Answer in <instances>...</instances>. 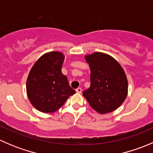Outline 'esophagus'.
Instances as JSON below:
<instances>
[{
  "instance_id": "esophagus-1",
  "label": "esophagus",
  "mask_w": 153,
  "mask_h": 153,
  "mask_svg": "<svg viewBox=\"0 0 153 153\" xmlns=\"http://www.w3.org/2000/svg\"><path fill=\"white\" fill-rule=\"evenodd\" d=\"M75 91H76L78 93H81V92H82V89H81V88H80V87H78V88H77L76 90H75Z\"/></svg>"
}]
</instances>
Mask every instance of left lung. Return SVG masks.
<instances>
[{"label": "left lung", "instance_id": "8db88e82", "mask_svg": "<svg viewBox=\"0 0 153 153\" xmlns=\"http://www.w3.org/2000/svg\"><path fill=\"white\" fill-rule=\"evenodd\" d=\"M85 59L91 70V84L83 95L100 114L115 110L127 95L128 82L124 69L115 58L102 52L85 55Z\"/></svg>", "mask_w": 153, "mask_h": 153}]
</instances>
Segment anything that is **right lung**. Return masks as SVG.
I'll use <instances>...</instances> for the list:
<instances>
[{
  "mask_svg": "<svg viewBox=\"0 0 153 153\" xmlns=\"http://www.w3.org/2000/svg\"><path fill=\"white\" fill-rule=\"evenodd\" d=\"M64 55L60 52L43 55L35 63L27 80L29 101L38 110L52 113L61 107L70 95L75 93L63 75Z\"/></svg>",
  "mask_w": 153,
  "mask_h": 153,
  "instance_id": "1",
  "label": "right lung"
}]
</instances>
